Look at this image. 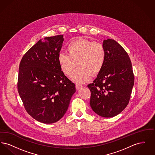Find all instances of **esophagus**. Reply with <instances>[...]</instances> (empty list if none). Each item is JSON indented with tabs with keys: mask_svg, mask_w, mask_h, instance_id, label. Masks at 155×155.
<instances>
[{
	"mask_svg": "<svg viewBox=\"0 0 155 155\" xmlns=\"http://www.w3.org/2000/svg\"><path fill=\"white\" fill-rule=\"evenodd\" d=\"M82 87V86L80 85V84H77L76 85H75V88L77 89H80Z\"/></svg>",
	"mask_w": 155,
	"mask_h": 155,
	"instance_id": "esophagus-1",
	"label": "esophagus"
}]
</instances>
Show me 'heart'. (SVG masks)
Here are the masks:
<instances>
[{
  "mask_svg": "<svg viewBox=\"0 0 155 155\" xmlns=\"http://www.w3.org/2000/svg\"><path fill=\"white\" fill-rule=\"evenodd\" d=\"M66 53H60L58 63L61 71L70 76L74 68L78 67L71 77L72 81L84 84L96 76L103 69L106 61V52L103 45L82 38L70 42L66 47Z\"/></svg>",
  "mask_w": 155,
  "mask_h": 155,
  "instance_id": "b5f03b06",
  "label": "heart"
}]
</instances>
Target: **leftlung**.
Listing matches in <instances>:
<instances>
[{"instance_id": "obj_1", "label": "left lung", "mask_w": 155, "mask_h": 155, "mask_svg": "<svg viewBox=\"0 0 155 155\" xmlns=\"http://www.w3.org/2000/svg\"><path fill=\"white\" fill-rule=\"evenodd\" d=\"M106 61L102 70L92 84L90 106L97 114L113 117L129 103L134 84L132 64L124 49L114 39L103 41Z\"/></svg>"}]
</instances>
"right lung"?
I'll use <instances>...</instances> for the list:
<instances>
[{
    "mask_svg": "<svg viewBox=\"0 0 155 155\" xmlns=\"http://www.w3.org/2000/svg\"><path fill=\"white\" fill-rule=\"evenodd\" d=\"M63 35L46 37L21 60L17 89L27 112L37 121L52 124L64 115L75 86L61 71L58 55Z\"/></svg>",
    "mask_w": 155,
    "mask_h": 155,
    "instance_id": "obj_1",
    "label": "right lung"
}]
</instances>
